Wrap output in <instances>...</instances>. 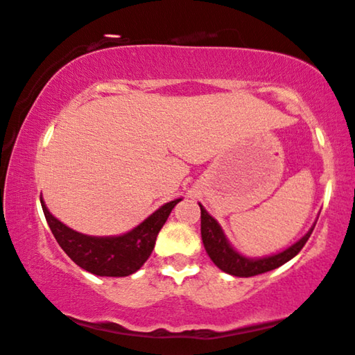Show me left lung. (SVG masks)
Wrapping results in <instances>:
<instances>
[{
  "label": "left lung",
  "instance_id": "8db88e82",
  "mask_svg": "<svg viewBox=\"0 0 355 355\" xmlns=\"http://www.w3.org/2000/svg\"><path fill=\"white\" fill-rule=\"evenodd\" d=\"M199 207H200V236H202L205 252H207L210 260L214 261L221 271L228 272L231 276H236V277L258 276V274L272 271V269L282 266L284 263L290 261L295 255H298L301 248L304 247V244L309 239V236L313 234V230L315 226L314 223L311 226V230L306 232L300 241H296L293 245H290L282 252L274 253V255H269V257H263V258H248L237 252L236 248L230 244V241L226 239L225 232L218 225V221H216L200 204Z\"/></svg>",
  "mask_w": 355,
  "mask_h": 355
}]
</instances>
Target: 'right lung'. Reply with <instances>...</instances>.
Here are the masks:
<instances>
[{
  "label": "right lung",
  "mask_w": 355,
  "mask_h": 355,
  "mask_svg": "<svg viewBox=\"0 0 355 355\" xmlns=\"http://www.w3.org/2000/svg\"><path fill=\"white\" fill-rule=\"evenodd\" d=\"M182 199L171 200L161 205L155 214L141 221L134 230L121 236H87L68 228L47 210L41 198L47 225L59 242L62 250L75 261L79 268L95 276L125 277L144 266L156 244V237L166 223L172 209Z\"/></svg>",
  "instance_id": "right-lung-1"
}]
</instances>
